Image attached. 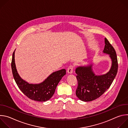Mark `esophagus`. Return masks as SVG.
I'll list each match as a JSON object with an SVG mask.
<instances>
[{
	"label": "esophagus",
	"instance_id": "esophagus-1",
	"mask_svg": "<svg viewBox=\"0 0 128 128\" xmlns=\"http://www.w3.org/2000/svg\"><path fill=\"white\" fill-rule=\"evenodd\" d=\"M73 69H74V66L72 65H70L67 68V72L69 74H71L73 72Z\"/></svg>",
	"mask_w": 128,
	"mask_h": 128
}]
</instances>
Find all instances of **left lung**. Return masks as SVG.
<instances>
[{
	"instance_id": "left-lung-1",
	"label": "left lung",
	"mask_w": 128,
	"mask_h": 128,
	"mask_svg": "<svg viewBox=\"0 0 128 128\" xmlns=\"http://www.w3.org/2000/svg\"><path fill=\"white\" fill-rule=\"evenodd\" d=\"M105 47L103 52L109 54L112 63L111 68L106 74L96 75L92 69L93 64L78 66L76 69L78 86L76 96L82 101L88 102L100 97L109 88L116 76L118 63L116 52L105 38Z\"/></svg>"
}]
</instances>
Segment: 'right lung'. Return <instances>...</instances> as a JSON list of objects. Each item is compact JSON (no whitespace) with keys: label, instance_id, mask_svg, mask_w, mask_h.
I'll return each mask as SVG.
<instances>
[{"label":"right lung","instance_id":"add662e5","mask_svg":"<svg viewBox=\"0 0 128 128\" xmlns=\"http://www.w3.org/2000/svg\"><path fill=\"white\" fill-rule=\"evenodd\" d=\"M14 52L12 54L11 66L14 78L20 90L28 98L34 101L44 102L50 99L54 94L58 83L66 74V70L63 69L52 73L40 84H29L18 74L14 62Z\"/></svg>","mask_w":128,"mask_h":128}]
</instances>
